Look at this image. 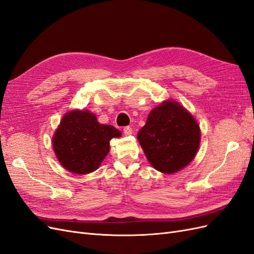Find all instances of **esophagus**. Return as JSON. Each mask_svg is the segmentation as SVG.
Instances as JSON below:
<instances>
[{
  "label": "esophagus",
  "mask_w": 254,
  "mask_h": 254,
  "mask_svg": "<svg viewBox=\"0 0 254 254\" xmlns=\"http://www.w3.org/2000/svg\"><path fill=\"white\" fill-rule=\"evenodd\" d=\"M123 131H124V133L126 135H130V134H132L133 130H132V128L130 127V126H126V127H124V129H123Z\"/></svg>",
  "instance_id": "obj_1"
}]
</instances>
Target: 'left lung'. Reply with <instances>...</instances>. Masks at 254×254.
<instances>
[{"label": "left lung", "instance_id": "1", "mask_svg": "<svg viewBox=\"0 0 254 254\" xmlns=\"http://www.w3.org/2000/svg\"><path fill=\"white\" fill-rule=\"evenodd\" d=\"M142 148L157 171L173 174L196 156L200 129L195 119L176 102H164L153 109L137 133Z\"/></svg>", "mask_w": 254, "mask_h": 254}]
</instances>
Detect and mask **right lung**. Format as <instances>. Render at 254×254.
<instances>
[{
	"label": "right lung",
	"instance_id": "add662e5",
	"mask_svg": "<svg viewBox=\"0 0 254 254\" xmlns=\"http://www.w3.org/2000/svg\"><path fill=\"white\" fill-rule=\"evenodd\" d=\"M121 131L111 125L99 124L93 113H66L53 137V147L65 170L75 174H89L97 170L110 150L112 137Z\"/></svg>",
	"mask_w": 254,
	"mask_h": 254
}]
</instances>
